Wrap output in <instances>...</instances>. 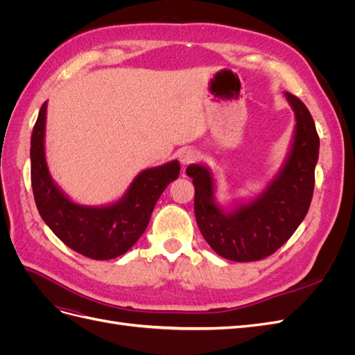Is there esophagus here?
<instances>
[{
    "label": "esophagus",
    "mask_w": 355,
    "mask_h": 355,
    "mask_svg": "<svg viewBox=\"0 0 355 355\" xmlns=\"http://www.w3.org/2000/svg\"><path fill=\"white\" fill-rule=\"evenodd\" d=\"M197 158H198V154H197L196 149H192V148H184V149H180V153H179V161H180L182 166H188V164H191V163H194V161H196Z\"/></svg>",
    "instance_id": "esophagus-1"
}]
</instances>
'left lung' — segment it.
<instances>
[{"label": "left lung", "instance_id": "8db88e82", "mask_svg": "<svg viewBox=\"0 0 355 355\" xmlns=\"http://www.w3.org/2000/svg\"><path fill=\"white\" fill-rule=\"evenodd\" d=\"M295 112L288 154L270 184L250 200L218 204L211 170L191 164L187 175L196 188L194 211L204 240L225 259L253 262L272 254L293 235L313 200L320 139L304 102L284 93Z\"/></svg>", "mask_w": 355, "mask_h": 355}]
</instances>
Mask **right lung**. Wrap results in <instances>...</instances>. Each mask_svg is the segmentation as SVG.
Instances as JSON below:
<instances>
[{"instance_id": "obj_1", "label": "right lung", "mask_w": 355, "mask_h": 355, "mask_svg": "<svg viewBox=\"0 0 355 355\" xmlns=\"http://www.w3.org/2000/svg\"><path fill=\"white\" fill-rule=\"evenodd\" d=\"M46 118L47 102L41 106L31 136V182L42 220L63 244L90 259L124 254L145 232L166 187L178 179L179 161L142 170L115 202L84 206L72 201L50 175L44 149Z\"/></svg>"}]
</instances>
